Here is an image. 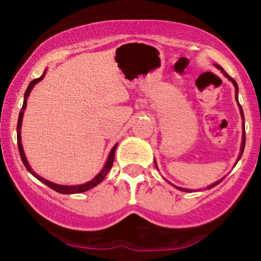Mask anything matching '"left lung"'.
<instances>
[{"label": "left lung", "mask_w": 261, "mask_h": 261, "mask_svg": "<svg viewBox=\"0 0 261 261\" xmlns=\"http://www.w3.org/2000/svg\"><path fill=\"white\" fill-rule=\"evenodd\" d=\"M216 66V67L218 68V70H221V72L223 73V76H226L227 79H228L230 82L233 83V86H234V88H236V100H237V104H238V107H239V110H241V116H242V119H243V135H242V146H241V152H239V155H238V158H237V162L236 163H238V161L241 160V157H242V154H243V151H244V146H245V127H244V114H243V109H242V107H241V104H239V100H238V85H237V82L234 80L232 79V77H229L228 74H227V72H224V70L222 67H221L220 65H215ZM154 166H155V169H158V166H157V162L154 161ZM224 178H222V179H220V180H217V181H215V182H212L211 185H208V187H206V189H211V188H214V187H216L217 184H220L221 181L223 180ZM168 181V180H167ZM169 182V181H168ZM169 184H172V182H169ZM173 185V184H172ZM173 187L174 188H176V189H179V190H181V191H187V193H191V190L190 189H185V188H180V187H175V185H173ZM199 190H201V189H199Z\"/></svg>", "instance_id": "8db88e82"}]
</instances>
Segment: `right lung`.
<instances>
[{
  "label": "right lung",
  "instance_id": "1",
  "mask_svg": "<svg viewBox=\"0 0 261 261\" xmlns=\"http://www.w3.org/2000/svg\"><path fill=\"white\" fill-rule=\"evenodd\" d=\"M45 73H46V70L44 71V73L41 74V76L39 77V79L32 81V82L29 83L28 88H27V91L24 93V101H23L22 110H20L19 116H18V124H17V141H18V149H19L20 158H22V162H23V164H24V166H25L27 170H28V172L31 173L32 175H34L35 178L38 179V180H40L41 182H44L45 185H47V187H49V188H51L53 190L58 191V193H60V194H79V193H85V191L89 190V189H92V188H94V187H97V185L99 184V182L103 181V179L106 178L108 173H109V170L112 169L113 162H114V155H115V149H116V146H118V143H115V145H114V147L112 148V151H110V153H109V155H108V160L106 162V164H104L103 169H101L100 172L98 173V174L92 179V180L87 181V182H85V184H80V185H60V184H55V182H53V181H50V180H46V179H44L43 176H40L39 174H37V173H35L34 170L32 169V167L29 166L28 161H27L24 149H23V145H22V137H20V128H22L23 115H24V110H25V108H27V99H28L29 94H31L32 89L34 88V86L44 79Z\"/></svg>",
  "mask_w": 261,
  "mask_h": 261
}]
</instances>
